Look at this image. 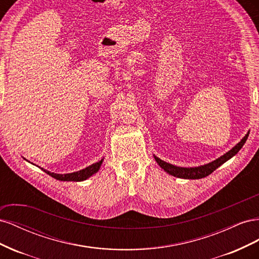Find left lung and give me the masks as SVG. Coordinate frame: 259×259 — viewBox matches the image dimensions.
<instances>
[{"label":"left lung","mask_w":259,"mask_h":259,"mask_svg":"<svg viewBox=\"0 0 259 259\" xmlns=\"http://www.w3.org/2000/svg\"><path fill=\"white\" fill-rule=\"evenodd\" d=\"M249 133L243 137L241 139V142L239 144H237L234 146L230 151H228L227 153H225L224 155H222L221 158L216 159L215 161L210 162L208 164H205V165H202V166H198V167H179L176 165H173V164H169L167 162H164L161 159H159L158 156L154 155V159L156 161V163L159 164V165L168 173L171 176H175L178 178H185V179H200V178H204L206 176H208L209 174L213 173V171L224 164L225 162L228 161L229 159H231L233 155H236L239 151L240 149L243 147V145L245 144L246 139L248 137Z\"/></svg>","instance_id":"obj_1"}]
</instances>
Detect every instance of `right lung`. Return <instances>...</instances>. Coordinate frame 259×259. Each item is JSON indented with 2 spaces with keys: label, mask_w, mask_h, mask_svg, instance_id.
<instances>
[{
  "label": "right lung",
  "mask_w": 259,
  "mask_h": 259,
  "mask_svg": "<svg viewBox=\"0 0 259 259\" xmlns=\"http://www.w3.org/2000/svg\"><path fill=\"white\" fill-rule=\"evenodd\" d=\"M103 161L104 159H101L99 162L94 163L86 168L74 171V173H69V174H55V173H51L50 170H46L44 168H41V169L44 170L46 174L52 176L53 178L57 180H62V182H82V180L88 179L92 175L97 173L101 166V164H103Z\"/></svg>",
  "instance_id": "add662e5"
}]
</instances>
